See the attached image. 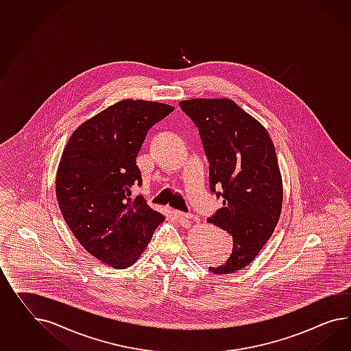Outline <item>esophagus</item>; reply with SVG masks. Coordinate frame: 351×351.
I'll return each mask as SVG.
<instances>
[{"label":"esophagus","instance_id":"1","mask_svg":"<svg viewBox=\"0 0 351 351\" xmlns=\"http://www.w3.org/2000/svg\"><path fill=\"white\" fill-rule=\"evenodd\" d=\"M173 214H174V216H176L178 220H191V219H192V216L189 215V214L182 213V211H178V210H174Z\"/></svg>","mask_w":351,"mask_h":351}]
</instances>
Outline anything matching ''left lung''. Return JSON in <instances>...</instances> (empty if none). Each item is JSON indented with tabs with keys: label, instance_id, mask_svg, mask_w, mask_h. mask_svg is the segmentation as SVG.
<instances>
[{
	"label": "left lung",
	"instance_id": "1",
	"mask_svg": "<svg viewBox=\"0 0 351 351\" xmlns=\"http://www.w3.org/2000/svg\"><path fill=\"white\" fill-rule=\"evenodd\" d=\"M180 108L197 126L210 164V189L223 207L207 219L233 237L226 263L208 267L233 274L250 265L270 239L282 206L275 146L257 119L232 99H189Z\"/></svg>",
	"mask_w": 351,
	"mask_h": 351
}]
</instances>
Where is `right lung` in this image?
I'll return each instance as SVG.
<instances>
[{
    "label": "right lung",
    "mask_w": 351,
    "mask_h": 351,
    "mask_svg": "<svg viewBox=\"0 0 351 351\" xmlns=\"http://www.w3.org/2000/svg\"><path fill=\"white\" fill-rule=\"evenodd\" d=\"M173 110L121 100L77 127L63 150L56 176L63 219L91 256L114 269L134 265L165 220L131 189L143 184L136 158L147 131Z\"/></svg>",
    "instance_id": "add662e5"
}]
</instances>
